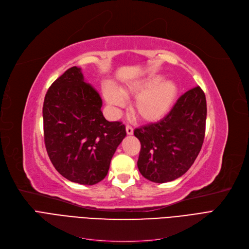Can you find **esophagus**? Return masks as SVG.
Here are the masks:
<instances>
[{
  "label": "esophagus",
  "mask_w": 249,
  "mask_h": 249,
  "mask_svg": "<svg viewBox=\"0 0 249 249\" xmlns=\"http://www.w3.org/2000/svg\"><path fill=\"white\" fill-rule=\"evenodd\" d=\"M125 131H126V134L127 135H133V133H134V128L131 126V125H126L125 126Z\"/></svg>",
  "instance_id": "34e87169"
}]
</instances>
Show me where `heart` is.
<instances>
[{"label": "heart", "mask_w": 249, "mask_h": 249, "mask_svg": "<svg viewBox=\"0 0 249 249\" xmlns=\"http://www.w3.org/2000/svg\"><path fill=\"white\" fill-rule=\"evenodd\" d=\"M178 90V85L172 80H165L164 75L151 74L131 81L119 90L107 83L104 95L108 104L114 108L124 106V98L137 95L131 105L133 114L142 122L156 123L169 113Z\"/></svg>", "instance_id": "heart-1"}]
</instances>
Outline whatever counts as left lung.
Returning a JSON list of instances; mask_svg holds the SVG:
<instances>
[{"label": "left lung", "instance_id": "obj_1", "mask_svg": "<svg viewBox=\"0 0 249 249\" xmlns=\"http://www.w3.org/2000/svg\"><path fill=\"white\" fill-rule=\"evenodd\" d=\"M205 93L196 87L180 97L161 121L136 128L141 143L138 169L156 183L172 181L192 167L202 148L206 125Z\"/></svg>", "mask_w": 249, "mask_h": 249}]
</instances>
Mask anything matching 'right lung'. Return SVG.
I'll use <instances>...</instances> for the list:
<instances>
[{
    "mask_svg": "<svg viewBox=\"0 0 249 249\" xmlns=\"http://www.w3.org/2000/svg\"><path fill=\"white\" fill-rule=\"evenodd\" d=\"M102 99L72 67L51 84L43 104L44 142L57 172L84 185L104 179L110 161L125 137L121 122L103 115Z\"/></svg>",
    "mask_w": 249,
    "mask_h": 249,
    "instance_id": "1",
    "label": "right lung"
}]
</instances>
